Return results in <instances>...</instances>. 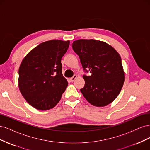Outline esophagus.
Masks as SVG:
<instances>
[{
  "label": "esophagus",
  "instance_id": "1",
  "mask_svg": "<svg viewBox=\"0 0 150 150\" xmlns=\"http://www.w3.org/2000/svg\"><path fill=\"white\" fill-rule=\"evenodd\" d=\"M76 78H77V75L75 74V75H74L73 76H72V78H70V80L72 81V82H73V81H74Z\"/></svg>",
  "mask_w": 150,
  "mask_h": 150
}]
</instances>
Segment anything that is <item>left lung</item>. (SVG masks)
Wrapping results in <instances>:
<instances>
[{
  "label": "left lung",
  "instance_id": "left-lung-1",
  "mask_svg": "<svg viewBox=\"0 0 150 150\" xmlns=\"http://www.w3.org/2000/svg\"><path fill=\"white\" fill-rule=\"evenodd\" d=\"M84 72V88L80 91L89 103L98 107L112 102L123 86L125 73L121 59L116 50L106 42L94 39H79L72 45Z\"/></svg>",
  "mask_w": 150,
  "mask_h": 150
}]
</instances>
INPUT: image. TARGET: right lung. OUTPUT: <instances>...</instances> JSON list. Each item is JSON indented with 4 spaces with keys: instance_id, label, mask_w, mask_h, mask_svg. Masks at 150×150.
<instances>
[{
    "instance_id": "right-lung-1",
    "label": "right lung",
    "mask_w": 150,
    "mask_h": 150,
    "mask_svg": "<svg viewBox=\"0 0 150 150\" xmlns=\"http://www.w3.org/2000/svg\"><path fill=\"white\" fill-rule=\"evenodd\" d=\"M69 41L42 42L22 60L19 69V88L28 103L37 110H47L60 101L68 83L62 76L61 59Z\"/></svg>"
}]
</instances>
